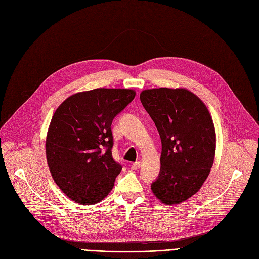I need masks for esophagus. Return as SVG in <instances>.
Wrapping results in <instances>:
<instances>
[{
	"mask_svg": "<svg viewBox=\"0 0 259 259\" xmlns=\"http://www.w3.org/2000/svg\"><path fill=\"white\" fill-rule=\"evenodd\" d=\"M139 168H140V162H136L132 165L133 170H137V169H139Z\"/></svg>",
	"mask_w": 259,
	"mask_h": 259,
	"instance_id": "obj_1",
	"label": "esophagus"
}]
</instances>
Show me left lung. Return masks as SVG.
<instances>
[{
    "instance_id": "1",
    "label": "left lung",
    "mask_w": 259,
    "mask_h": 259,
    "mask_svg": "<svg viewBox=\"0 0 259 259\" xmlns=\"http://www.w3.org/2000/svg\"><path fill=\"white\" fill-rule=\"evenodd\" d=\"M140 101L162 140L160 174L151 190L162 203L179 204L201 189L211 171L214 123L204 103L184 88L147 89Z\"/></svg>"
}]
</instances>
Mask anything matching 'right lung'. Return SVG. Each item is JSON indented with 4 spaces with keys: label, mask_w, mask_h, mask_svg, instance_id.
I'll return each instance as SVG.
<instances>
[{
    "label": "right lung",
    "mask_w": 259,
    "mask_h": 259,
    "mask_svg": "<svg viewBox=\"0 0 259 259\" xmlns=\"http://www.w3.org/2000/svg\"><path fill=\"white\" fill-rule=\"evenodd\" d=\"M135 95L132 89L78 92L53 113L46 137L47 164L69 199L90 206L111 192L122 170L112 158L111 123Z\"/></svg>",
    "instance_id": "1"
}]
</instances>
